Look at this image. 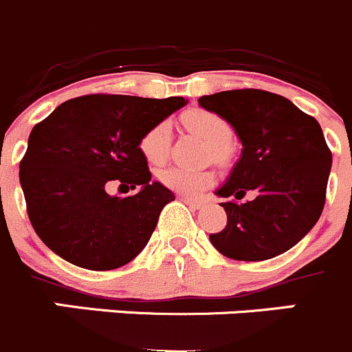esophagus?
Masks as SVG:
<instances>
[{
    "mask_svg": "<svg viewBox=\"0 0 352 352\" xmlns=\"http://www.w3.org/2000/svg\"><path fill=\"white\" fill-rule=\"evenodd\" d=\"M182 199L183 202H185V204H188L190 208H193V209H201L202 208V202L201 201H195V199H190V197H186V195H182Z\"/></svg>",
    "mask_w": 352,
    "mask_h": 352,
    "instance_id": "esophagus-1",
    "label": "esophagus"
}]
</instances>
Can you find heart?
<instances>
[{
  "label": "heart",
  "instance_id": "b5f03b06",
  "mask_svg": "<svg viewBox=\"0 0 352 352\" xmlns=\"http://www.w3.org/2000/svg\"><path fill=\"white\" fill-rule=\"evenodd\" d=\"M186 129L201 138L206 144L211 146V157L216 162H225L228 159V140L232 136V129L220 115L206 111V109H193L183 118ZM170 141V124L167 120L157 122L151 125L140 140V151L150 164L164 162ZM159 179L164 186L174 192L185 193L190 197H197L206 188L212 185L214 174L209 170H190L183 167H167L159 174Z\"/></svg>",
  "mask_w": 352,
  "mask_h": 352
}]
</instances>
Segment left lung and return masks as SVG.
<instances>
[{"label": "left lung", "mask_w": 352, "mask_h": 352, "mask_svg": "<svg viewBox=\"0 0 352 352\" xmlns=\"http://www.w3.org/2000/svg\"><path fill=\"white\" fill-rule=\"evenodd\" d=\"M201 108L220 115L243 150L216 190L227 227L209 235L225 256L243 262L269 260L292 250L318 223L327 197L331 153L318 120L289 99L244 89L202 96ZM253 192L250 203L237 200Z\"/></svg>", "instance_id": "obj_1"}]
</instances>
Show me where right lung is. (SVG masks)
I'll use <instances>...</instances> for the list:
<instances>
[{"label":"right lung","mask_w":352,"mask_h":352,"mask_svg":"<svg viewBox=\"0 0 352 352\" xmlns=\"http://www.w3.org/2000/svg\"><path fill=\"white\" fill-rule=\"evenodd\" d=\"M185 104L183 98L90 94L34 125L19 178L31 225L54 253L83 269L111 270L143 251L174 193L151 182L140 140ZM113 182L138 192L109 196Z\"/></svg>","instance_id":"obj_1"}]
</instances>
